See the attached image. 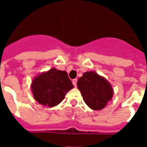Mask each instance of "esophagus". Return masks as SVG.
Masks as SVG:
<instances>
[{"mask_svg":"<svg viewBox=\"0 0 147 147\" xmlns=\"http://www.w3.org/2000/svg\"><path fill=\"white\" fill-rule=\"evenodd\" d=\"M77 81H78V80L76 79V78H75V79L72 80V84H73V85L75 86V87H76V86H77Z\"/></svg>","mask_w":147,"mask_h":147,"instance_id":"1","label":"esophagus"}]
</instances>
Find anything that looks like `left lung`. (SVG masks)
<instances>
[{"label": "left lung", "mask_w": 147, "mask_h": 147, "mask_svg": "<svg viewBox=\"0 0 147 147\" xmlns=\"http://www.w3.org/2000/svg\"><path fill=\"white\" fill-rule=\"evenodd\" d=\"M84 102L92 110H101L107 105L113 94L111 85L94 71H87L78 81Z\"/></svg>", "instance_id": "1"}]
</instances>
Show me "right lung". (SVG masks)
Wrapping results in <instances>:
<instances>
[{
    "instance_id": "right-lung-1",
    "label": "right lung",
    "mask_w": 147,
    "mask_h": 147,
    "mask_svg": "<svg viewBox=\"0 0 147 147\" xmlns=\"http://www.w3.org/2000/svg\"><path fill=\"white\" fill-rule=\"evenodd\" d=\"M73 87L66 71L53 68L36 77L31 89L34 98L39 104L54 107L60 104Z\"/></svg>"
}]
</instances>
